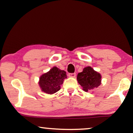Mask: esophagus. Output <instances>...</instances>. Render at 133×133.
Segmentation results:
<instances>
[{
  "instance_id": "1",
  "label": "esophagus",
  "mask_w": 133,
  "mask_h": 133,
  "mask_svg": "<svg viewBox=\"0 0 133 133\" xmlns=\"http://www.w3.org/2000/svg\"><path fill=\"white\" fill-rule=\"evenodd\" d=\"M69 77H76V73H69L68 74Z\"/></svg>"
}]
</instances>
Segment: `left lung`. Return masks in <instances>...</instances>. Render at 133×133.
Masks as SVG:
<instances>
[{
    "label": "left lung",
    "mask_w": 133,
    "mask_h": 133,
    "mask_svg": "<svg viewBox=\"0 0 133 133\" xmlns=\"http://www.w3.org/2000/svg\"><path fill=\"white\" fill-rule=\"evenodd\" d=\"M78 82L83 87V90L88 91L93 90L101 85V76L91 67L87 66L83 70V71L77 74Z\"/></svg>",
    "instance_id": "1"
}]
</instances>
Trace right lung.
Masks as SVG:
<instances>
[{"instance_id":"add662e5","label":"right lung","mask_w":133,"mask_h":133,"mask_svg":"<svg viewBox=\"0 0 133 133\" xmlns=\"http://www.w3.org/2000/svg\"><path fill=\"white\" fill-rule=\"evenodd\" d=\"M66 77L65 71L59 70L55 66L50 71L42 75L39 84L42 91L51 94L61 90V85Z\"/></svg>"}]
</instances>
